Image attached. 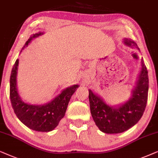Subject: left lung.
<instances>
[{
    "mask_svg": "<svg viewBox=\"0 0 158 158\" xmlns=\"http://www.w3.org/2000/svg\"><path fill=\"white\" fill-rule=\"evenodd\" d=\"M125 45L138 46L130 39L123 40ZM139 49V48H138ZM148 72L143 60L142 70L131 98L118 107L107 105L102 98L89 90L90 111L97 127L106 134H118L127 131L136 124L142 118L147 106L148 97Z\"/></svg>",
    "mask_w": 158,
    "mask_h": 158,
    "instance_id": "8db88e82",
    "label": "left lung"
}]
</instances>
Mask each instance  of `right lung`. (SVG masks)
<instances>
[{"mask_svg":"<svg viewBox=\"0 0 158 158\" xmlns=\"http://www.w3.org/2000/svg\"><path fill=\"white\" fill-rule=\"evenodd\" d=\"M43 34V32L34 34L26 42L22 50L33 38ZM18 65L19 59L16 60L10 77V99L14 113L18 118L30 129L43 132L52 131L64 117L71 96L79 85H74L64 89L61 93L47 104L41 106L28 104L22 100L16 87Z\"/></svg>","mask_w":158,"mask_h":158,"instance_id":"1","label":"right lung"}]
</instances>
